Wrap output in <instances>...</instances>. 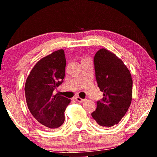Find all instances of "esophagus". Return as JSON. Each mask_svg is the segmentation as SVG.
Returning <instances> with one entry per match:
<instances>
[{
	"label": "esophagus",
	"mask_w": 157,
	"mask_h": 157,
	"mask_svg": "<svg viewBox=\"0 0 157 157\" xmlns=\"http://www.w3.org/2000/svg\"><path fill=\"white\" fill-rule=\"evenodd\" d=\"M75 100L76 101H78V102H84L85 100H86L85 99H82V98H79V97H75Z\"/></svg>",
	"instance_id": "1"
}]
</instances>
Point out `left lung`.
Masks as SVG:
<instances>
[{"instance_id":"1","label":"left lung","mask_w":157,"mask_h":157,"mask_svg":"<svg viewBox=\"0 0 157 157\" xmlns=\"http://www.w3.org/2000/svg\"><path fill=\"white\" fill-rule=\"evenodd\" d=\"M95 78L103 98L97 101L93 118L102 127H112L125 115L132 102L133 81L123 61L105 48L95 53Z\"/></svg>"}]
</instances>
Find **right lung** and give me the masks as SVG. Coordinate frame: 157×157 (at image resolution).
<instances>
[{
  "label": "right lung",
  "instance_id": "add662e5",
  "mask_svg": "<svg viewBox=\"0 0 157 157\" xmlns=\"http://www.w3.org/2000/svg\"><path fill=\"white\" fill-rule=\"evenodd\" d=\"M66 61L63 50L42 58L32 69L25 85L28 107L41 125L55 129L65 120L64 111L71 99L52 93L62 84Z\"/></svg>",
  "mask_w": 157,
  "mask_h": 157
}]
</instances>
